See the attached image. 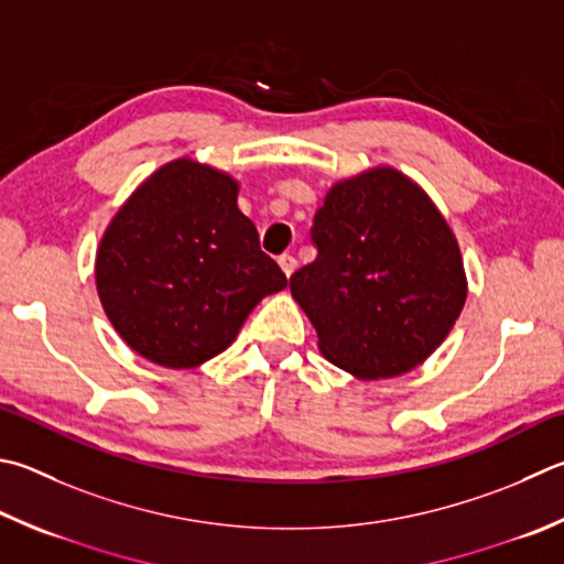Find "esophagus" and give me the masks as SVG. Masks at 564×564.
<instances>
[{
  "mask_svg": "<svg viewBox=\"0 0 564 564\" xmlns=\"http://www.w3.org/2000/svg\"><path fill=\"white\" fill-rule=\"evenodd\" d=\"M279 265H281V271L291 279L293 271H295V265H299V261H295V256L283 253V256H279Z\"/></svg>",
  "mask_w": 564,
  "mask_h": 564,
  "instance_id": "34e87169",
  "label": "esophagus"
}]
</instances>
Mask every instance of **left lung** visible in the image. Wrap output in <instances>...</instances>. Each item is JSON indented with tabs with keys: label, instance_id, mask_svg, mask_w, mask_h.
Listing matches in <instances>:
<instances>
[{
	"label": "left lung",
	"instance_id": "left-lung-1",
	"mask_svg": "<svg viewBox=\"0 0 564 564\" xmlns=\"http://www.w3.org/2000/svg\"><path fill=\"white\" fill-rule=\"evenodd\" d=\"M315 261L291 295L325 360L357 380L422 365L452 333L468 283L458 241L432 197L389 165L335 182L315 212Z\"/></svg>",
	"mask_w": 564,
	"mask_h": 564
}]
</instances>
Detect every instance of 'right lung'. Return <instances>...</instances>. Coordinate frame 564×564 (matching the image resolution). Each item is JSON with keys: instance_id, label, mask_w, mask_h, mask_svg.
<instances>
[{"instance_id": "right-lung-1", "label": "right lung", "mask_w": 564, "mask_h": 564, "mask_svg": "<svg viewBox=\"0 0 564 564\" xmlns=\"http://www.w3.org/2000/svg\"><path fill=\"white\" fill-rule=\"evenodd\" d=\"M239 182L177 158L122 202L96 253V289L130 350L192 370L227 350L265 295L289 285L239 209Z\"/></svg>"}]
</instances>
